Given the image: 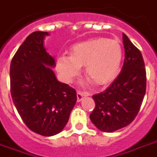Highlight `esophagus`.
Listing matches in <instances>:
<instances>
[{"mask_svg": "<svg viewBox=\"0 0 157 157\" xmlns=\"http://www.w3.org/2000/svg\"><path fill=\"white\" fill-rule=\"evenodd\" d=\"M87 96V93L83 91H81V90H78L77 92V100L78 102H80L81 100L83 99L84 97Z\"/></svg>", "mask_w": 157, "mask_h": 157, "instance_id": "34e87169", "label": "esophagus"}]
</instances>
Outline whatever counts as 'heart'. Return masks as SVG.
<instances>
[{
    "instance_id": "1",
    "label": "heart",
    "mask_w": 157,
    "mask_h": 157,
    "mask_svg": "<svg viewBox=\"0 0 157 157\" xmlns=\"http://www.w3.org/2000/svg\"><path fill=\"white\" fill-rule=\"evenodd\" d=\"M71 55H60L56 69L66 82H71L85 65L86 76L96 85H103L113 79L122 57L117 40L105 38L89 39L71 48Z\"/></svg>"
}]
</instances>
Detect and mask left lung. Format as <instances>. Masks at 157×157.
Here are the masks:
<instances>
[{"mask_svg": "<svg viewBox=\"0 0 157 157\" xmlns=\"http://www.w3.org/2000/svg\"><path fill=\"white\" fill-rule=\"evenodd\" d=\"M125 59L121 73L103 92L93 95L95 108L89 115L100 131L113 132L127 127L138 114L147 88L143 58L123 34Z\"/></svg>", "mask_w": 157, "mask_h": 157, "instance_id": "left-lung-1", "label": "left lung"}]
</instances>
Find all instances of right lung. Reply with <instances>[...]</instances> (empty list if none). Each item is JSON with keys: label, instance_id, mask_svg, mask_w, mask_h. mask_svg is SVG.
Here are the masks:
<instances>
[{"label": "right lung", "instance_id": "obj_1", "mask_svg": "<svg viewBox=\"0 0 157 157\" xmlns=\"http://www.w3.org/2000/svg\"><path fill=\"white\" fill-rule=\"evenodd\" d=\"M48 32L35 31L25 39L10 68V94L21 119L29 129L50 136L63 130L77 100L75 89L59 82L55 59L44 49Z\"/></svg>", "mask_w": 157, "mask_h": 157}]
</instances>
